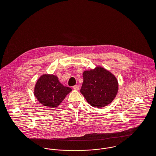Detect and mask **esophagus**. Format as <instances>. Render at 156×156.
Segmentation results:
<instances>
[{
	"label": "esophagus",
	"mask_w": 156,
	"mask_h": 156,
	"mask_svg": "<svg viewBox=\"0 0 156 156\" xmlns=\"http://www.w3.org/2000/svg\"><path fill=\"white\" fill-rule=\"evenodd\" d=\"M73 88L74 89H75V90H79V86L77 85H74V86H73Z\"/></svg>",
	"instance_id": "obj_1"
}]
</instances>
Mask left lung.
Returning a JSON list of instances; mask_svg holds the SVG:
<instances>
[{
  "label": "left lung",
  "mask_w": 156,
  "mask_h": 156,
  "mask_svg": "<svg viewBox=\"0 0 156 156\" xmlns=\"http://www.w3.org/2000/svg\"><path fill=\"white\" fill-rule=\"evenodd\" d=\"M80 92L94 108L107 106L115 98L118 90L116 78L101 67L85 71Z\"/></svg>",
  "instance_id": "obj_1"
}]
</instances>
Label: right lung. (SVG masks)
<instances>
[{"label": "right lung", "instance_id": "1", "mask_svg": "<svg viewBox=\"0 0 156 156\" xmlns=\"http://www.w3.org/2000/svg\"><path fill=\"white\" fill-rule=\"evenodd\" d=\"M71 90L61 84L56 76L44 74L35 85L34 95L45 106L55 108L60 105Z\"/></svg>", "mask_w": 156, "mask_h": 156}]
</instances>
